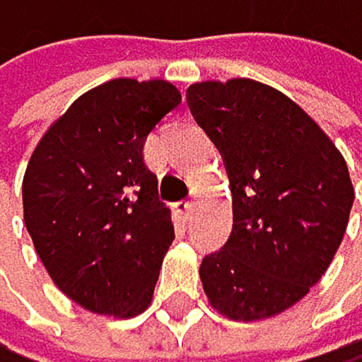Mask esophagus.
I'll return each instance as SVG.
<instances>
[{"label":"esophagus","mask_w":362,"mask_h":362,"mask_svg":"<svg viewBox=\"0 0 362 362\" xmlns=\"http://www.w3.org/2000/svg\"><path fill=\"white\" fill-rule=\"evenodd\" d=\"M177 211L182 213V218H185V220H189V218H192V213H194V202H192V199L177 202Z\"/></svg>","instance_id":"esophagus-1"}]
</instances>
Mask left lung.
Returning <instances> with one entry per match:
<instances>
[{
  "label": "left lung",
  "mask_w": 362,
  "mask_h": 362,
  "mask_svg": "<svg viewBox=\"0 0 362 362\" xmlns=\"http://www.w3.org/2000/svg\"><path fill=\"white\" fill-rule=\"evenodd\" d=\"M187 104L232 189V232L202 261L204 291L230 320L272 317L308 294L339 249L356 197L346 160L301 106L263 82H197Z\"/></svg>",
  "instance_id": "1"
}]
</instances>
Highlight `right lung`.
I'll return each instance as SVG.
<instances>
[{"instance_id": "right-lung-1", "label": "right lung", "mask_w": 362, "mask_h": 362, "mask_svg": "<svg viewBox=\"0 0 362 362\" xmlns=\"http://www.w3.org/2000/svg\"><path fill=\"white\" fill-rule=\"evenodd\" d=\"M182 101L165 80L118 78L85 92L45 132L23 177V218L49 277L99 315L149 308L175 239L144 142Z\"/></svg>"}]
</instances>
